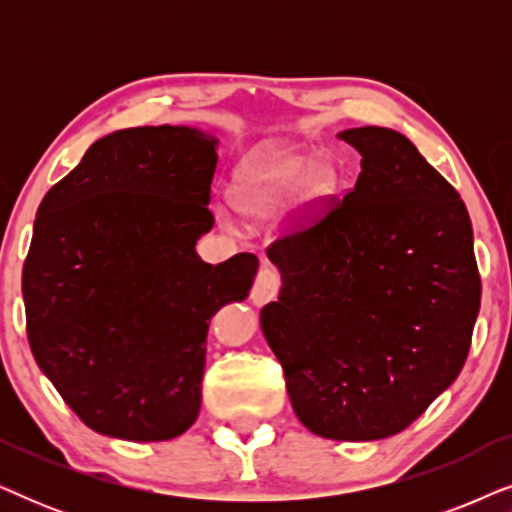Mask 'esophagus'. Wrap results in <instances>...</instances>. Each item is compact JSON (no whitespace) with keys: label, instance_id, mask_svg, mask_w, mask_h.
<instances>
[{"label":"esophagus","instance_id":"1","mask_svg":"<svg viewBox=\"0 0 512 512\" xmlns=\"http://www.w3.org/2000/svg\"><path fill=\"white\" fill-rule=\"evenodd\" d=\"M277 291H279V272L272 268V265H263L256 275L254 289H251V303L256 307L270 303V300L277 296Z\"/></svg>","mask_w":512,"mask_h":512}]
</instances>
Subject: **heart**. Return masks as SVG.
<instances>
[{
    "mask_svg": "<svg viewBox=\"0 0 512 512\" xmlns=\"http://www.w3.org/2000/svg\"><path fill=\"white\" fill-rule=\"evenodd\" d=\"M338 186V167L331 158L293 144H265L237 165L230 202L242 216L268 221L284 213L305 221L321 209Z\"/></svg>",
    "mask_w": 512,
    "mask_h": 512,
    "instance_id": "b5f03b06",
    "label": "heart"
}]
</instances>
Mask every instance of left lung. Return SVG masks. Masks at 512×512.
<instances>
[{
    "instance_id": "1",
    "label": "left lung",
    "mask_w": 512,
    "mask_h": 512,
    "mask_svg": "<svg viewBox=\"0 0 512 512\" xmlns=\"http://www.w3.org/2000/svg\"><path fill=\"white\" fill-rule=\"evenodd\" d=\"M338 137L361 153L359 179L268 249L282 289L261 328L305 429L366 443L408 429L457 380L480 275L464 200L408 137L377 125Z\"/></svg>"
}]
</instances>
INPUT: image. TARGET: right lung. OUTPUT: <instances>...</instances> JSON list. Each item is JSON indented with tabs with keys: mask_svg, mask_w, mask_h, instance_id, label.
<instances>
[{
	"mask_svg": "<svg viewBox=\"0 0 512 512\" xmlns=\"http://www.w3.org/2000/svg\"><path fill=\"white\" fill-rule=\"evenodd\" d=\"M219 137L191 125L118 130L41 200L23 268L34 361L102 436L158 443L198 419L209 321L242 303L254 254L219 265L195 244L214 226Z\"/></svg>",
	"mask_w": 512,
	"mask_h": 512,
	"instance_id": "obj_1",
	"label": "right lung"
}]
</instances>
